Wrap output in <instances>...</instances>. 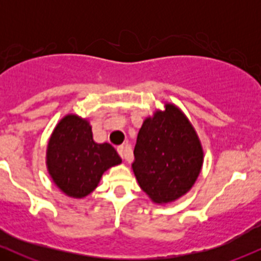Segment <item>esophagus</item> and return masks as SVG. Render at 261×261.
Returning <instances> with one entry per match:
<instances>
[{
  "label": "esophagus",
  "mask_w": 261,
  "mask_h": 261,
  "mask_svg": "<svg viewBox=\"0 0 261 261\" xmlns=\"http://www.w3.org/2000/svg\"><path fill=\"white\" fill-rule=\"evenodd\" d=\"M116 149H118V153L120 154L121 158H126V154H125V147H124V146H119V147L116 148Z\"/></svg>",
  "instance_id": "1"
}]
</instances>
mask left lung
Instances as JSON below:
<instances>
[{
    "instance_id": "1",
    "label": "left lung",
    "mask_w": 261,
    "mask_h": 261,
    "mask_svg": "<svg viewBox=\"0 0 261 261\" xmlns=\"http://www.w3.org/2000/svg\"><path fill=\"white\" fill-rule=\"evenodd\" d=\"M133 169L141 189L157 203L187 194L202 167V147L187 116L173 104L143 121Z\"/></svg>"
}]
</instances>
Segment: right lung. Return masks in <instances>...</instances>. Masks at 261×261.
<instances>
[{
	"instance_id": "add662e5",
	"label": "right lung",
	"mask_w": 261,
	"mask_h": 261,
	"mask_svg": "<svg viewBox=\"0 0 261 261\" xmlns=\"http://www.w3.org/2000/svg\"><path fill=\"white\" fill-rule=\"evenodd\" d=\"M121 163L109 143H95L88 121L66 115L47 145L46 164L54 182L66 195L85 197L91 194L110 167Z\"/></svg>"
}]
</instances>
